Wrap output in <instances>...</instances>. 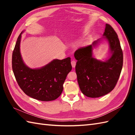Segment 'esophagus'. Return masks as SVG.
Listing matches in <instances>:
<instances>
[{"label": "esophagus", "instance_id": "obj_1", "mask_svg": "<svg viewBox=\"0 0 135 135\" xmlns=\"http://www.w3.org/2000/svg\"><path fill=\"white\" fill-rule=\"evenodd\" d=\"M71 65H72V67H73L74 68V67H75V65H76V61H75V60H73L72 61H71Z\"/></svg>", "mask_w": 135, "mask_h": 135}]
</instances>
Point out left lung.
<instances>
[{
    "label": "left lung",
    "instance_id": "1",
    "mask_svg": "<svg viewBox=\"0 0 135 135\" xmlns=\"http://www.w3.org/2000/svg\"><path fill=\"white\" fill-rule=\"evenodd\" d=\"M103 36L110 45L112 56L105 62L92 57V44L79 48L74 53L78 60L75 66L77 80L82 93L89 97H101L110 93L116 86L123 65V52L118 35L110 24H106Z\"/></svg>",
    "mask_w": 135,
    "mask_h": 135
}]
</instances>
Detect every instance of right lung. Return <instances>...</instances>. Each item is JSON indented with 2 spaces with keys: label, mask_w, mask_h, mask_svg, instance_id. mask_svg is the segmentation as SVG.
<instances>
[{
  "label": "right lung",
  "mask_w": 135,
  "mask_h": 135,
  "mask_svg": "<svg viewBox=\"0 0 135 135\" xmlns=\"http://www.w3.org/2000/svg\"><path fill=\"white\" fill-rule=\"evenodd\" d=\"M21 33L12 54V68L17 84L24 92L41 101H51L61 95L63 84L72 70L71 58L54 60L40 69H31L22 61L20 51Z\"/></svg>",
  "instance_id": "obj_1"
}]
</instances>
